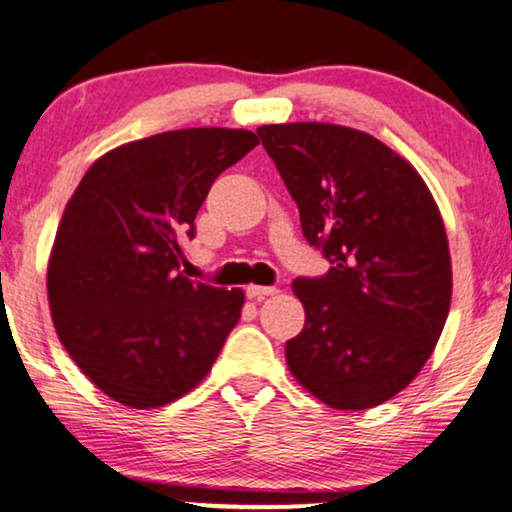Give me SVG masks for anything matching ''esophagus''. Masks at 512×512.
<instances>
[{"label": "esophagus", "instance_id": "34e87169", "mask_svg": "<svg viewBox=\"0 0 512 512\" xmlns=\"http://www.w3.org/2000/svg\"><path fill=\"white\" fill-rule=\"evenodd\" d=\"M279 293V288H274V286H249L247 288V297L249 300H265V297H272V295H277Z\"/></svg>", "mask_w": 512, "mask_h": 512}]
</instances>
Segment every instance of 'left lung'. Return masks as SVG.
<instances>
[{
    "mask_svg": "<svg viewBox=\"0 0 512 512\" xmlns=\"http://www.w3.org/2000/svg\"><path fill=\"white\" fill-rule=\"evenodd\" d=\"M329 270L297 277L304 329L290 373L336 410H368L410 384L451 306V256L423 178L366 132L332 123L256 130Z\"/></svg>",
    "mask_w": 512,
    "mask_h": 512,
    "instance_id": "obj_1",
    "label": "left lung"
}]
</instances>
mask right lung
<instances>
[{
    "label": "right lung",
    "instance_id": "add662e5",
    "mask_svg": "<svg viewBox=\"0 0 512 512\" xmlns=\"http://www.w3.org/2000/svg\"><path fill=\"white\" fill-rule=\"evenodd\" d=\"M258 137L171 130L91 164L61 217L47 267L59 341L96 387L135 410L192 391L238 325L245 293L180 274L215 178Z\"/></svg>",
    "mask_w": 512,
    "mask_h": 512
}]
</instances>
